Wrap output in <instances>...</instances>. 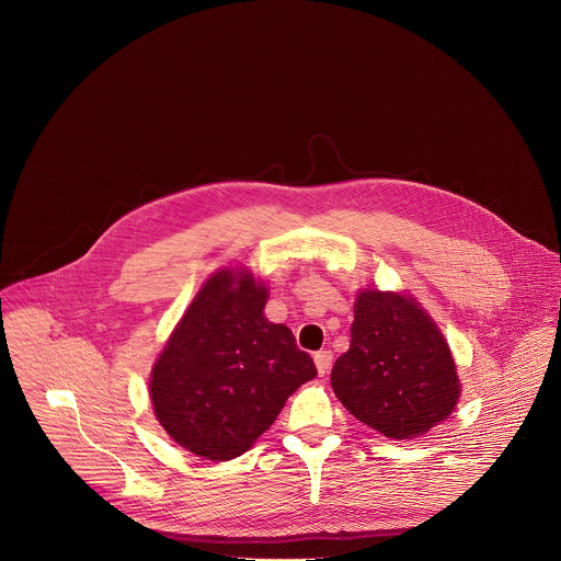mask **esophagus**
Instances as JSON below:
<instances>
[{"instance_id":"obj_1","label":"esophagus","mask_w":561,"mask_h":561,"mask_svg":"<svg viewBox=\"0 0 561 561\" xmlns=\"http://www.w3.org/2000/svg\"><path fill=\"white\" fill-rule=\"evenodd\" d=\"M332 352L330 350H323V352H317L314 354V365H317V371H319V376H325L328 371H330V367H332Z\"/></svg>"}]
</instances>
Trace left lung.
Listing matches in <instances>:
<instances>
[{
	"label": "left lung",
	"mask_w": 561,
	"mask_h": 561,
	"mask_svg": "<svg viewBox=\"0 0 561 561\" xmlns=\"http://www.w3.org/2000/svg\"><path fill=\"white\" fill-rule=\"evenodd\" d=\"M332 389L356 420L398 442L444 422L461 393L431 317L413 299L378 290L356 299L350 350L334 363Z\"/></svg>",
	"instance_id": "1"
}]
</instances>
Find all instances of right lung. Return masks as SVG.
<instances>
[{
  "label": "right lung",
  "mask_w": 561,
  "mask_h": 561,
  "mask_svg": "<svg viewBox=\"0 0 561 561\" xmlns=\"http://www.w3.org/2000/svg\"><path fill=\"white\" fill-rule=\"evenodd\" d=\"M264 306L266 288L249 273L238 279L231 271L216 273L152 369L159 424L198 457L227 461L247 453L286 400L317 376L293 332L264 319Z\"/></svg>",
  "instance_id": "1"
}]
</instances>
